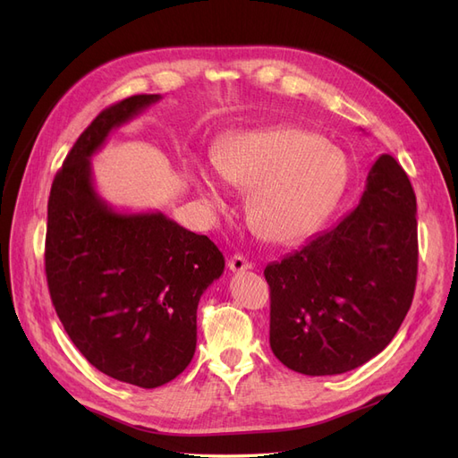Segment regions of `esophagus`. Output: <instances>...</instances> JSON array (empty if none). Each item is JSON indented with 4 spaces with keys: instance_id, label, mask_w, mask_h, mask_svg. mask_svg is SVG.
<instances>
[{
    "instance_id": "34e87169",
    "label": "esophagus",
    "mask_w": 458,
    "mask_h": 458,
    "mask_svg": "<svg viewBox=\"0 0 458 458\" xmlns=\"http://www.w3.org/2000/svg\"><path fill=\"white\" fill-rule=\"evenodd\" d=\"M229 269H231L233 273L248 271V269H252V261H248L242 254H234V256H231V259H229Z\"/></svg>"
}]
</instances>
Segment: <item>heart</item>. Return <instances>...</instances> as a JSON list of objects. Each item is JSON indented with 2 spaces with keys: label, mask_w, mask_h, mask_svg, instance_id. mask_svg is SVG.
<instances>
[{
  "label": "heart",
  "mask_w": 458,
  "mask_h": 458,
  "mask_svg": "<svg viewBox=\"0 0 458 458\" xmlns=\"http://www.w3.org/2000/svg\"><path fill=\"white\" fill-rule=\"evenodd\" d=\"M216 168L231 185L250 191L248 217L263 239L296 242L321 224L348 182L342 152L318 135L276 126L248 131L221 147ZM195 185L219 200L216 177L200 168Z\"/></svg>",
  "instance_id": "b5f03b06"
}]
</instances>
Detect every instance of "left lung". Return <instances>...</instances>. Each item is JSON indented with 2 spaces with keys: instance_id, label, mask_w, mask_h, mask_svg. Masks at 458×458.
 Instances as JSON below:
<instances>
[{
  "instance_id": "1",
  "label": "left lung",
  "mask_w": 458,
  "mask_h": 458,
  "mask_svg": "<svg viewBox=\"0 0 458 458\" xmlns=\"http://www.w3.org/2000/svg\"><path fill=\"white\" fill-rule=\"evenodd\" d=\"M417 269V197L397 160L380 155L353 212L263 271L275 357L308 377L361 367L403 323Z\"/></svg>"
}]
</instances>
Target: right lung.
<instances>
[{
  "mask_svg": "<svg viewBox=\"0 0 458 458\" xmlns=\"http://www.w3.org/2000/svg\"><path fill=\"white\" fill-rule=\"evenodd\" d=\"M158 99L128 97L78 137L53 179L46 234L47 286L66 335L106 377L147 390L191 363L200 296L225 267L206 234L162 212H116L93 187L89 160L108 133Z\"/></svg>",
  "mask_w": 458,
  "mask_h": 458,
  "instance_id": "add662e5",
  "label": "right lung"
}]
</instances>
